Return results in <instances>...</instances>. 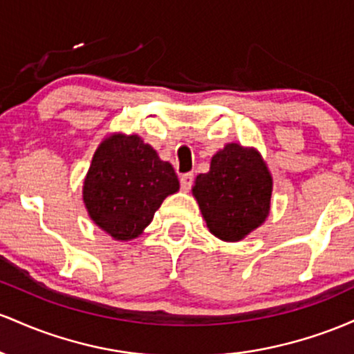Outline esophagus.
<instances>
[{"mask_svg":"<svg viewBox=\"0 0 354 354\" xmlns=\"http://www.w3.org/2000/svg\"><path fill=\"white\" fill-rule=\"evenodd\" d=\"M194 184V174H184V176L180 177V187L184 190H189L192 187Z\"/></svg>","mask_w":354,"mask_h":354,"instance_id":"1","label":"esophagus"}]
</instances>
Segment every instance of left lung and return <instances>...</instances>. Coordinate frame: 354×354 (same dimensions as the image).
I'll list each match as a JSON object with an SVG mask.
<instances>
[{
  "instance_id": "8db88e82",
  "label": "left lung",
  "mask_w": 354,
  "mask_h": 354,
  "mask_svg": "<svg viewBox=\"0 0 354 354\" xmlns=\"http://www.w3.org/2000/svg\"><path fill=\"white\" fill-rule=\"evenodd\" d=\"M192 196L217 239L239 242L268 219L272 176L259 150L227 144L210 158L209 172L196 177Z\"/></svg>"
}]
</instances>
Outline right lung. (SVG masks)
Listing matches in <instances>:
<instances>
[{"instance_id": "obj_1", "label": "right lung", "mask_w": 354, "mask_h": 354, "mask_svg": "<svg viewBox=\"0 0 354 354\" xmlns=\"http://www.w3.org/2000/svg\"><path fill=\"white\" fill-rule=\"evenodd\" d=\"M178 178L169 162L138 135L113 132L95 150L85 180L83 204L90 219L115 241L144 234Z\"/></svg>"}]
</instances>
